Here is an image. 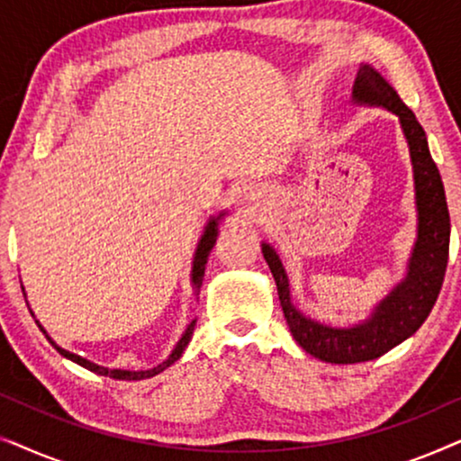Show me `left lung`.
<instances>
[{
    "instance_id": "1",
    "label": "left lung",
    "mask_w": 461,
    "mask_h": 461,
    "mask_svg": "<svg viewBox=\"0 0 461 461\" xmlns=\"http://www.w3.org/2000/svg\"><path fill=\"white\" fill-rule=\"evenodd\" d=\"M352 100L357 104L384 106L394 113L407 138L413 166L415 207H418V239L409 258L407 276L375 306L371 317L363 323L330 327L306 317L292 304L289 279L281 258L273 245L262 243L264 260L268 262L270 273L275 276L283 314H285L294 339L308 355L336 365L374 361L420 330L443 287L451 232L443 180L428 149L426 131L415 119L413 111L402 103L394 87L369 65H361L358 68L355 86H352Z\"/></svg>"
}]
</instances>
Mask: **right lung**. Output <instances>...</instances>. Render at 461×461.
<instances>
[{
    "mask_svg": "<svg viewBox=\"0 0 461 461\" xmlns=\"http://www.w3.org/2000/svg\"><path fill=\"white\" fill-rule=\"evenodd\" d=\"M222 216H224V212L220 213V216H216V218H210V222H207L205 230H203V235H201V239H199L197 249H194L193 270H191V283H193L194 294H199L201 283H203L207 256H210L213 243H216V237H218V220L222 218ZM35 323L40 325V321H35ZM194 323H197V321H191V325L186 327L185 333H182V338L178 339V344H176V348L172 350V355H169V357L166 358V361L159 363V365H157V367H153V369H144V371H128V369H109V367H103V365H96V363L87 361V358L75 355V352H68V350H65V348H60V346L56 344L52 338L48 336L46 330H43L41 325H40V330H41L43 333H46L48 342L52 344L54 348L60 352L62 357L68 358V361L81 365V367L94 371V374H98V375H109V377H113V380H144V377H153V375H157V374H161L163 369H167L169 365H174L176 361H178V358L182 357V352H185V348L188 346V342H191V336H193V331H194Z\"/></svg>",
    "mask_w": 461,
    "mask_h": 461,
    "instance_id": "obj_1",
    "label": "right lung"
}]
</instances>
